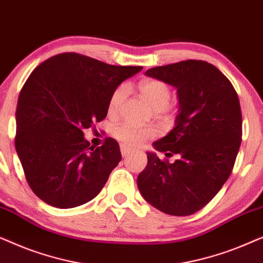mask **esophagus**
<instances>
[{
    "label": "esophagus",
    "instance_id": "34e87169",
    "mask_svg": "<svg viewBox=\"0 0 263 263\" xmlns=\"http://www.w3.org/2000/svg\"><path fill=\"white\" fill-rule=\"evenodd\" d=\"M133 152V151L129 148V147H127L125 145H121V153H122V156L123 157H127V156H129V154H130Z\"/></svg>",
    "mask_w": 263,
    "mask_h": 263
}]
</instances>
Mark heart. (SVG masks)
<instances>
[{
	"mask_svg": "<svg viewBox=\"0 0 263 263\" xmlns=\"http://www.w3.org/2000/svg\"><path fill=\"white\" fill-rule=\"evenodd\" d=\"M139 91L145 97L151 105L157 111H165L167 109L171 99V88L166 82L158 79H145L139 84ZM128 87L125 85H120L114 89L109 99V112L111 115L120 111L124 99L127 98ZM112 134L122 145L128 147H138L153 138L156 132L151 127H140V125L123 122L114 128Z\"/></svg>",
	"mask_w": 263,
	"mask_h": 263,
	"instance_id": "b5f03b06",
	"label": "heart"
}]
</instances>
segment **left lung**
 <instances>
[{"instance_id": "obj_1", "label": "left lung", "mask_w": 263, "mask_h": 263, "mask_svg": "<svg viewBox=\"0 0 263 263\" xmlns=\"http://www.w3.org/2000/svg\"><path fill=\"white\" fill-rule=\"evenodd\" d=\"M147 77L177 88L176 125L154 148L174 163L147 152L138 176L146 201L166 214L190 215L217 195L231 175L242 142V111L235 87L217 67L186 60L151 68Z\"/></svg>"}]
</instances>
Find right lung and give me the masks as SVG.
I'll use <instances>...</instances> for the list:
<instances>
[{
  "instance_id": "1",
  "label": "right lung",
  "mask_w": 263,
  "mask_h": 263,
  "mask_svg": "<svg viewBox=\"0 0 263 263\" xmlns=\"http://www.w3.org/2000/svg\"><path fill=\"white\" fill-rule=\"evenodd\" d=\"M141 69L63 52L32 71L17 99L15 149L42 201L73 208L98 195L122 159L120 146L112 138L89 146L84 130L106 117L114 89Z\"/></svg>"
}]
</instances>
